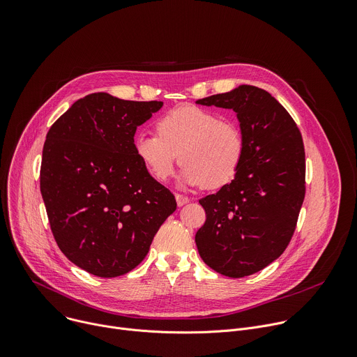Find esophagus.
<instances>
[{
	"mask_svg": "<svg viewBox=\"0 0 357 357\" xmlns=\"http://www.w3.org/2000/svg\"><path fill=\"white\" fill-rule=\"evenodd\" d=\"M175 197H176L178 206H183V205H186V203L190 200L189 197H186V196H183V195H175Z\"/></svg>",
	"mask_w": 357,
	"mask_h": 357,
	"instance_id": "obj_1",
	"label": "esophagus"
}]
</instances>
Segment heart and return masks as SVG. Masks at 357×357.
Wrapping results in <instances>:
<instances>
[{
	"instance_id": "obj_1",
	"label": "heart",
	"mask_w": 357,
	"mask_h": 357,
	"mask_svg": "<svg viewBox=\"0 0 357 357\" xmlns=\"http://www.w3.org/2000/svg\"><path fill=\"white\" fill-rule=\"evenodd\" d=\"M157 131L158 135L137 134L134 152L149 176L160 183L174 175L178 155L183 182L206 189L229 185L244 161L241 127L212 110L179 106L158 120Z\"/></svg>"
}]
</instances>
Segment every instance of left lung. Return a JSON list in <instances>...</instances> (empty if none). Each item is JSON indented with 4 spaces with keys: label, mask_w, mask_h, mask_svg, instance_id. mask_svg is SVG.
Instances as JSON below:
<instances>
[{
    "label": "left lung",
    "mask_w": 357,
    "mask_h": 357,
    "mask_svg": "<svg viewBox=\"0 0 357 357\" xmlns=\"http://www.w3.org/2000/svg\"><path fill=\"white\" fill-rule=\"evenodd\" d=\"M231 109L245 138L236 178L199 200L206 222L195 241L202 260L216 273L251 275L285 251L305 197V149L289 113L266 90L241 84L196 101Z\"/></svg>",
    "instance_id": "8db88e82"
}]
</instances>
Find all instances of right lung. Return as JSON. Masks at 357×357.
Masks as SVG:
<instances>
[{
  "instance_id": "obj_1",
  "label": "right lung",
  "mask_w": 357,
  "mask_h": 357,
  "mask_svg": "<svg viewBox=\"0 0 357 357\" xmlns=\"http://www.w3.org/2000/svg\"><path fill=\"white\" fill-rule=\"evenodd\" d=\"M162 105L93 93L46 134L40 193L50 230L65 256L96 277L135 268L176 211L175 196L134 152L137 127Z\"/></svg>"
}]
</instances>
